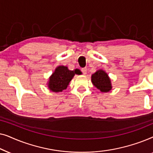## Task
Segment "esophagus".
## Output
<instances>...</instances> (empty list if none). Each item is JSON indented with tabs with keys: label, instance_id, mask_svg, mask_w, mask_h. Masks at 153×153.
I'll return each mask as SVG.
<instances>
[{
	"label": "esophagus",
	"instance_id": "obj_1",
	"mask_svg": "<svg viewBox=\"0 0 153 153\" xmlns=\"http://www.w3.org/2000/svg\"><path fill=\"white\" fill-rule=\"evenodd\" d=\"M81 72H82L83 74H85L87 73V68H82V69H81Z\"/></svg>",
	"mask_w": 153,
	"mask_h": 153
}]
</instances>
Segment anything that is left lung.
<instances>
[{"mask_svg":"<svg viewBox=\"0 0 153 153\" xmlns=\"http://www.w3.org/2000/svg\"><path fill=\"white\" fill-rule=\"evenodd\" d=\"M92 83L101 92H108L111 90V83L108 74L103 70H98L92 75Z\"/></svg>","mask_w":153,"mask_h":153,"instance_id":"left-lung-1","label":"left lung"}]
</instances>
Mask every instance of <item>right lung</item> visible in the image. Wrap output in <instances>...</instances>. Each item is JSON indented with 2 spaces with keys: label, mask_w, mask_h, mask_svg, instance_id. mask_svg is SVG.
Wrapping results in <instances>:
<instances>
[{
  "label": "right lung",
  "mask_w": 153,
  "mask_h": 153,
  "mask_svg": "<svg viewBox=\"0 0 153 153\" xmlns=\"http://www.w3.org/2000/svg\"><path fill=\"white\" fill-rule=\"evenodd\" d=\"M75 74H79V70L71 71L69 70L67 67H58L49 78L48 86L51 91L61 92L67 88L69 83Z\"/></svg>",
  "instance_id": "add662e5"
}]
</instances>
